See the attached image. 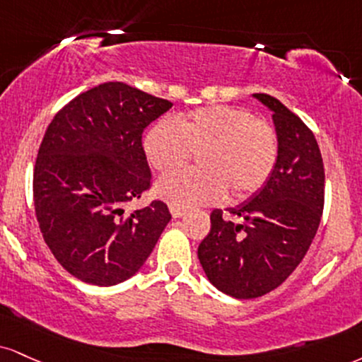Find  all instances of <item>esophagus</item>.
<instances>
[{
  "instance_id": "obj_1",
  "label": "esophagus",
  "mask_w": 362,
  "mask_h": 362,
  "mask_svg": "<svg viewBox=\"0 0 362 362\" xmlns=\"http://www.w3.org/2000/svg\"><path fill=\"white\" fill-rule=\"evenodd\" d=\"M170 212H172V216L173 217H182V216H185V209H180V207H177V206H173V204H170Z\"/></svg>"
}]
</instances>
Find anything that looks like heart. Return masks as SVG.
I'll return each mask as SVG.
<instances>
[{
  "instance_id": "1",
  "label": "heart",
  "mask_w": 362,
  "mask_h": 362,
  "mask_svg": "<svg viewBox=\"0 0 362 362\" xmlns=\"http://www.w3.org/2000/svg\"><path fill=\"white\" fill-rule=\"evenodd\" d=\"M151 167L168 172L199 153L197 170H178L156 182L155 190L180 209L224 199H247L263 189L275 172L278 138L273 126L245 107H199L175 123L158 121L143 138Z\"/></svg>"
}]
</instances>
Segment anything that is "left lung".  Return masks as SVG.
Masks as SVG:
<instances>
[{"label":"left lung","mask_w":362,"mask_h":362,"mask_svg":"<svg viewBox=\"0 0 362 362\" xmlns=\"http://www.w3.org/2000/svg\"><path fill=\"white\" fill-rule=\"evenodd\" d=\"M273 112L278 162L267 185L223 217L216 209L197 256L209 281L234 298H258L307 255L324 211V163L308 126L276 98L252 94Z\"/></svg>","instance_id":"1"}]
</instances>
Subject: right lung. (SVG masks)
Segmentation results:
<instances>
[{
	"instance_id": "1",
	"label": "right lung",
	"mask_w": 362,
	"mask_h": 362,
	"mask_svg": "<svg viewBox=\"0 0 362 362\" xmlns=\"http://www.w3.org/2000/svg\"><path fill=\"white\" fill-rule=\"evenodd\" d=\"M173 104L123 82H104L57 112L33 172L35 214L52 255L98 286L132 278L172 219L167 204L124 214L151 185L141 134Z\"/></svg>"
}]
</instances>
